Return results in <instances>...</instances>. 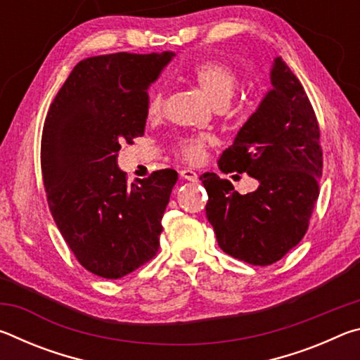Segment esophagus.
I'll return each instance as SVG.
<instances>
[{
	"label": "esophagus",
	"mask_w": 360,
	"mask_h": 360,
	"mask_svg": "<svg viewBox=\"0 0 360 360\" xmlns=\"http://www.w3.org/2000/svg\"><path fill=\"white\" fill-rule=\"evenodd\" d=\"M179 174H181V178L182 179H186V181H197L198 179V174H197V172H193V169H191V168H184V169H181L179 172Z\"/></svg>",
	"instance_id": "obj_1"
}]
</instances>
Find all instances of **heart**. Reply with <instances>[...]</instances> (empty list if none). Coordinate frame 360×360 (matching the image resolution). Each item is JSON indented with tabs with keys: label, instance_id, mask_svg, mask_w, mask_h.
Listing matches in <instances>:
<instances>
[{
	"label": "heart",
	"instance_id": "heart-1",
	"mask_svg": "<svg viewBox=\"0 0 360 360\" xmlns=\"http://www.w3.org/2000/svg\"><path fill=\"white\" fill-rule=\"evenodd\" d=\"M192 76L202 92L208 96L212 105L229 101L233 96L236 87H238V77L235 71L229 65L216 60H208L193 66ZM163 87L157 85L150 90L148 100V115L149 117H157L162 112L163 108ZM211 139L206 135L197 136H184L176 143V154L181 155L187 162H200L205 155L206 146L210 144Z\"/></svg>",
	"mask_w": 360,
	"mask_h": 360
}]
</instances>
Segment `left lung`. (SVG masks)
I'll use <instances>...</instances> for the list:
<instances>
[{
    "label": "left lung",
    "mask_w": 360,
    "mask_h": 360,
    "mask_svg": "<svg viewBox=\"0 0 360 360\" xmlns=\"http://www.w3.org/2000/svg\"><path fill=\"white\" fill-rule=\"evenodd\" d=\"M271 89L219 158L222 172L248 173L259 187L238 193L227 179L205 173L206 217L219 246L252 265L283 259L307 233L319 197V125L302 84L275 58Z\"/></svg>",
    "instance_id": "8db88e82"
}]
</instances>
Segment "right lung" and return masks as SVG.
<instances>
[{"label":"right lung","mask_w":360,"mask_h":360,"mask_svg":"<svg viewBox=\"0 0 360 360\" xmlns=\"http://www.w3.org/2000/svg\"><path fill=\"white\" fill-rule=\"evenodd\" d=\"M174 52L85 58L49 108L41 141L47 203L60 233L85 270L119 279L158 251L174 169L127 186L120 143L143 136L148 89Z\"/></svg>","instance_id":"right-lung-1"}]
</instances>
